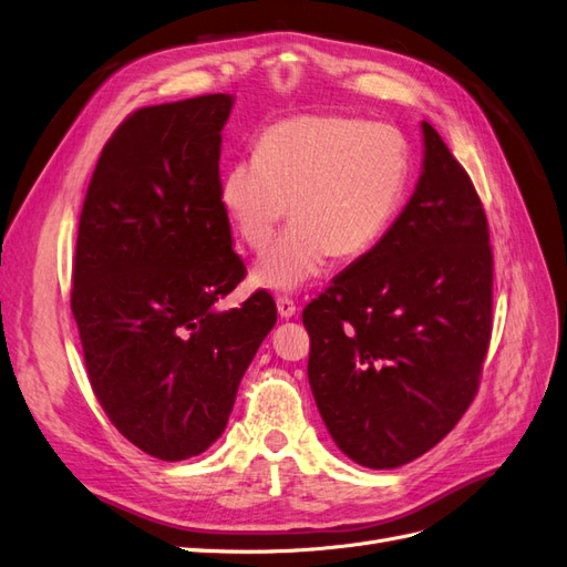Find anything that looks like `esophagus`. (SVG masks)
<instances>
[{"instance_id":"obj_1","label":"esophagus","mask_w":567,"mask_h":567,"mask_svg":"<svg viewBox=\"0 0 567 567\" xmlns=\"http://www.w3.org/2000/svg\"><path fill=\"white\" fill-rule=\"evenodd\" d=\"M278 313H280V318H292V316H297V303H295V299L292 297H278Z\"/></svg>"}]
</instances>
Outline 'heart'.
Returning <instances> with one entry per match:
<instances>
[{"label":"heart","instance_id":"obj_1","mask_svg":"<svg viewBox=\"0 0 567 567\" xmlns=\"http://www.w3.org/2000/svg\"><path fill=\"white\" fill-rule=\"evenodd\" d=\"M409 173V142L392 125L295 116L266 127L256 154L223 171L218 199L254 251L278 233L292 202L295 223L254 272L258 285L289 292L330 256L353 261L373 249L399 212Z\"/></svg>","mask_w":567,"mask_h":567}]
</instances>
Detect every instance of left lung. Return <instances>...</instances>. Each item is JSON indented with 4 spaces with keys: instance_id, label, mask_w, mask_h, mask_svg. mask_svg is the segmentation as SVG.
I'll return each mask as SVG.
<instances>
[{
    "instance_id": "obj_1",
    "label": "left lung",
    "mask_w": 567,
    "mask_h": 567,
    "mask_svg": "<svg viewBox=\"0 0 567 567\" xmlns=\"http://www.w3.org/2000/svg\"><path fill=\"white\" fill-rule=\"evenodd\" d=\"M425 168L378 245L306 306L309 382L334 444L390 471L454 430L492 339L494 254L471 175L423 123Z\"/></svg>"
}]
</instances>
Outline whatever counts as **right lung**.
I'll list each match as a JSON object with an SVG mask.
<instances>
[{
	"mask_svg": "<svg viewBox=\"0 0 567 567\" xmlns=\"http://www.w3.org/2000/svg\"><path fill=\"white\" fill-rule=\"evenodd\" d=\"M230 109L233 96L202 94L133 111L104 144L78 223L71 311L92 392L161 461L218 440L278 320L266 289L214 309L247 275L218 199Z\"/></svg>",
	"mask_w": 567,
	"mask_h": 567,
	"instance_id": "add662e5",
	"label": "right lung"
}]
</instances>
